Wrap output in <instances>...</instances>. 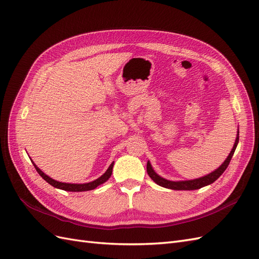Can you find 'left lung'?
Segmentation results:
<instances>
[{"label": "left lung", "mask_w": 259, "mask_h": 259, "mask_svg": "<svg viewBox=\"0 0 259 259\" xmlns=\"http://www.w3.org/2000/svg\"><path fill=\"white\" fill-rule=\"evenodd\" d=\"M239 143V128H238V133H237V138L236 142H234L233 148L231 149V151L229 153V155L227 156V159L224 161V163L222 164L221 166L218 168H216L215 170L211 171V173L200 177V178H195V179H191V180H178V182H173V180H168L161 177L160 175H158L155 173V170L153 169L150 161L147 162V173L148 175L150 176V178L153 180V182L159 185L161 187L167 188V189H173V190H197L200 189L202 187L208 186L210 184H213L217 178L221 177V175L226 170V168L228 167L229 163L231 161L232 155L236 151V148L238 146Z\"/></svg>", "instance_id": "8db88e82"}]
</instances>
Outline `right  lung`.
Masks as SVG:
<instances>
[{
    "instance_id": "right-lung-1",
    "label": "right lung",
    "mask_w": 259,
    "mask_h": 259,
    "mask_svg": "<svg viewBox=\"0 0 259 259\" xmlns=\"http://www.w3.org/2000/svg\"><path fill=\"white\" fill-rule=\"evenodd\" d=\"M32 163H33V165H34L37 173L40 174V176L44 180H46V182H48L50 185H52L55 188H57V189H61V190H65V191H71V192H82V191L93 190V189H95V188H97L98 186H100L101 184L106 183L107 180L110 178V176L112 174V168H113V164H114V162H112L110 164V166L108 167V169L105 171L103 175H101L99 178L93 180V182H91V183H85V184H68V183L57 182V180L51 178L50 176L44 174L43 171L35 165L33 161H32Z\"/></svg>"
}]
</instances>
